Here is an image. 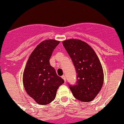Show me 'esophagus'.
Instances as JSON below:
<instances>
[{"label": "esophagus", "instance_id": "34e87169", "mask_svg": "<svg viewBox=\"0 0 124 124\" xmlns=\"http://www.w3.org/2000/svg\"><path fill=\"white\" fill-rule=\"evenodd\" d=\"M61 77H62V78H63V80H64V82H66V77L64 76V75H63V76Z\"/></svg>", "mask_w": 124, "mask_h": 124}]
</instances>
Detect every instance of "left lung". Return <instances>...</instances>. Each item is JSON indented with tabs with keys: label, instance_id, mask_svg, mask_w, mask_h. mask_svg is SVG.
<instances>
[{
	"label": "left lung",
	"instance_id": "8db88e82",
	"mask_svg": "<svg viewBox=\"0 0 124 124\" xmlns=\"http://www.w3.org/2000/svg\"><path fill=\"white\" fill-rule=\"evenodd\" d=\"M63 45L71 58L77 74V85H69V88L78 101L91 102L103 86L104 74L101 61L93 48L82 40H65Z\"/></svg>",
	"mask_w": 124,
	"mask_h": 124
}]
</instances>
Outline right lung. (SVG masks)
I'll use <instances>...</instances> for the list:
<instances>
[{
    "label": "right lung",
    "instance_id": "right-lung-1",
    "mask_svg": "<svg viewBox=\"0 0 124 124\" xmlns=\"http://www.w3.org/2000/svg\"><path fill=\"white\" fill-rule=\"evenodd\" d=\"M60 41H43L31 52L23 73V85L28 95L39 105L55 99L59 86L64 82L49 63L53 51Z\"/></svg>",
    "mask_w": 124,
    "mask_h": 124
}]
</instances>
